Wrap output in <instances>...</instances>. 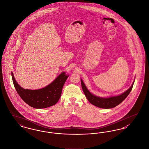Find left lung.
I'll list each match as a JSON object with an SVG mask.
<instances>
[{"label":"left lung","mask_w":149,"mask_h":149,"mask_svg":"<svg viewBox=\"0 0 149 149\" xmlns=\"http://www.w3.org/2000/svg\"><path fill=\"white\" fill-rule=\"evenodd\" d=\"M134 83V81L129 89L127 90L124 93L119 95L110 96L109 97H101L91 94L86 87L82 79H81L82 89L83 90L84 93L88 100L93 105L102 109H110L115 107L120 104L122 101H124L125 98L129 95V94L131 92Z\"/></svg>","instance_id":"1"}]
</instances>
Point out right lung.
<instances>
[{
	"instance_id": "right-lung-1",
	"label": "right lung",
	"mask_w": 149,
	"mask_h": 149,
	"mask_svg": "<svg viewBox=\"0 0 149 149\" xmlns=\"http://www.w3.org/2000/svg\"><path fill=\"white\" fill-rule=\"evenodd\" d=\"M12 77L15 89L23 101L31 107L43 109L54 105L59 101L63 87L69 75L63 72L52 83L38 90L24 89L17 83L13 72Z\"/></svg>"
}]
</instances>
